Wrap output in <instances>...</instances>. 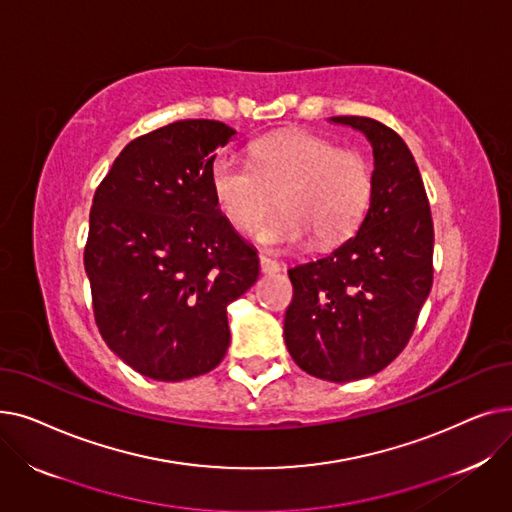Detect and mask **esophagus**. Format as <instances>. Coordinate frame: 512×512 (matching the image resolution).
Here are the masks:
<instances>
[{
	"mask_svg": "<svg viewBox=\"0 0 512 512\" xmlns=\"http://www.w3.org/2000/svg\"><path fill=\"white\" fill-rule=\"evenodd\" d=\"M259 267H261L263 274H278L284 265L278 263L276 259H270V257L261 255V257H259Z\"/></svg>",
	"mask_w": 512,
	"mask_h": 512,
	"instance_id": "esophagus-1",
	"label": "esophagus"
}]
</instances>
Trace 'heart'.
<instances>
[{
    "mask_svg": "<svg viewBox=\"0 0 512 512\" xmlns=\"http://www.w3.org/2000/svg\"><path fill=\"white\" fill-rule=\"evenodd\" d=\"M213 201L238 232H253L270 251L297 247L313 236L319 247L338 245L365 220L373 197V172L365 155L340 149L311 132H282L251 147V164L230 153L209 166Z\"/></svg>",
    "mask_w": 512,
    "mask_h": 512,
    "instance_id": "b5f03b06",
    "label": "heart"
}]
</instances>
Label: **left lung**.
Returning a JSON list of instances; mask_svg holds the SVG:
<instances>
[{"mask_svg":"<svg viewBox=\"0 0 512 512\" xmlns=\"http://www.w3.org/2000/svg\"><path fill=\"white\" fill-rule=\"evenodd\" d=\"M373 147V197L355 236L324 259L288 270V353L336 384L382 371L407 346L434 282V222L415 159L386 124L336 116Z\"/></svg>","mask_w":512,"mask_h":512,"instance_id":"8db88e82","label":"left lung"}]
</instances>
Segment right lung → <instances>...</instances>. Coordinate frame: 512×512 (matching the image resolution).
Wrapping results in <instances>:
<instances>
[{
  "label": "right lung",
  "mask_w": 512,
  "mask_h": 512,
  "mask_svg": "<svg viewBox=\"0 0 512 512\" xmlns=\"http://www.w3.org/2000/svg\"><path fill=\"white\" fill-rule=\"evenodd\" d=\"M236 134L178 120L130 141L97 186L85 270L105 344L134 371L182 382L218 367L226 307L259 276V257L215 207L213 151Z\"/></svg>",
  "instance_id": "obj_1"
}]
</instances>
